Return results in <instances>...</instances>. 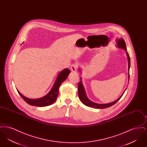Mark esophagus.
<instances>
[{
	"label": "esophagus",
	"instance_id": "obj_1",
	"mask_svg": "<svg viewBox=\"0 0 147 147\" xmlns=\"http://www.w3.org/2000/svg\"><path fill=\"white\" fill-rule=\"evenodd\" d=\"M77 67H78V65H77V64L76 63H74V64H71V65L70 67V69H71V70L72 71H73V72L74 71H77Z\"/></svg>",
	"mask_w": 147,
	"mask_h": 147
}]
</instances>
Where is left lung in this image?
Segmentation results:
<instances>
[{
	"label": "left lung",
	"instance_id": "1",
	"mask_svg": "<svg viewBox=\"0 0 147 147\" xmlns=\"http://www.w3.org/2000/svg\"><path fill=\"white\" fill-rule=\"evenodd\" d=\"M117 46L119 47V48H121L123 49H125V51H127L126 49V45L125 42L124 41V40L122 38H121L119 40H117ZM127 52V55L128 57V70H129V68H130V58H129V56L128 55V53ZM128 79H129V74H128ZM81 80V78H80ZM78 96L79 98H80V100H81V101L84 104V105L91 107H93L95 109H105V108H107L109 107L110 106H111L112 105L115 104L121 98L123 94H124V92L122 94V95L119 97V98L115 100V101H113L112 102L109 103V104H96L95 102H93L91 101L90 100H89L85 94V91L84 90V86L82 84V81H80L79 83H78Z\"/></svg>",
	"mask_w": 147,
	"mask_h": 147
}]
</instances>
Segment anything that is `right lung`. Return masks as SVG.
Listing matches in <instances>:
<instances>
[{"instance_id": "right-lung-1", "label": "right lung", "mask_w": 147, "mask_h": 147, "mask_svg": "<svg viewBox=\"0 0 147 147\" xmlns=\"http://www.w3.org/2000/svg\"><path fill=\"white\" fill-rule=\"evenodd\" d=\"M70 71L68 68L62 70L59 73L57 78L56 82L53 85L51 91L46 96L37 99H30L23 96L19 91L18 90L19 94L22 98L29 105L38 107L47 106L53 104L57 100L58 95L59 88L63 82L67 79L70 73Z\"/></svg>"}]
</instances>
